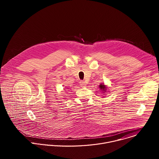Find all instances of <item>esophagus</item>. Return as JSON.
<instances>
[{
    "label": "esophagus",
    "mask_w": 159,
    "mask_h": 159,
    "mask_svg": "<svg viewBox=\"0 0 159 159\" xmlns=\"http://www.w3.org/2000/svg\"><path fill=\"white\" fill-rule=\"evenodd\" d=\"M80 85L82 87H84V86L86 85V84H85V82L84 81L81 80V81L80 82Z\"/></svg>",
    "instance_id": "34e87169"
}]
</instances>
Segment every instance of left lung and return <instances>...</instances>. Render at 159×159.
<instances>
[{
	"label": "left lung",
	"mask_w": 159,
	"mask_h": 159,
	"mask_svg": "<svg viewBox=\"0 0 159 159\" xmlns=\"http://www.w3.org/2000/svg\"><path fill=\"white\" fill-rule=\"evenodd\" d=\"M99 89H100V90H101V91H102V93H103V94H105V93H107V85H106L104 84H101L100 85H99Z\"/></svg>",
	"instance_id": "left-lung-1"
}]
</instances>
